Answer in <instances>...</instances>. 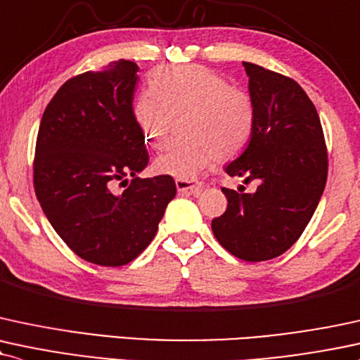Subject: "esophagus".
<instances>
[{"instance_id": "esophagus-1", "label": "esophagus", "mask_w": 360, "mask_h": 360, "mask_svg": "<svg viewBox=\"0 0 360 360\" xmlns=\"http://www.w3.org/2000/svg\"><path fill=\"white\" fill-rule=\"evenodd\" d=\"M176 188L179 193H191L194 196H199L205 186L191 179H176Z\"/></svg>"}]
</instances>
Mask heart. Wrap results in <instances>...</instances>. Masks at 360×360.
Here are the masks:
<instances>
[{
    "label": "heart",
    "mask_w": 360,
    "mask_h": 360,
    "mask_svg": "<svg viewBox=\"0 0 360 360\" xmlns=\"http://www.w3.org/2000/svg\"><path fill=\"white\" fill-rule=\"evenodd\" d=\"M183 110L181 131L189 137L171 142L155 159L161 174L194 179L219 159L236 155L253 132L255 107L250 95L201 65L158 68L149 89L134 102V117L154 147L166 142L172 117Z\"/></svg>",
    "instance_id": "b5f03b06"
}]
</instances>
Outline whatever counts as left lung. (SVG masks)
<instances>
[{
  "mask_svg": "<svg viewBox=\"0 0 360 360\" xmlns=\"http://www.w3.org/2000/svg\"><path fill=\"white\" fill-rule=\"evenodd\" d=\"M255 125L226 174L257 181L255 193L223 188L226 211L211 223L224 250L245 262L285 253L314 216L327 183V147L317 109L295 80L243 62Z\"/></svg>",
  "mask_w": 360,
  "mask_h": 360,
  "instance_id": "8db88e82",
  "label": "left lung"
}]
</instances>
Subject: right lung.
I'll return each mask as SVG.
<instances>
[{
    "label": "right lung",
    "mask_w": 360,
    "mask_h": 360,
    "mask_svg": "<svg viewBox=\"0 0 360 360\" xmlns=\"http://www.w3.org/2000/svg\"><path fill=\"white\" fill-rule=\"evenodd\" d=\"M139 67L119 60L60 86L37 137L33 184L58 236L73 253L122 266L147 248L176 196L171 176L141 179L149 162L132 110ZM133 177L122 195L113 186Z\"/></svg>",
    "instance_id": "1"
}]
</instances>
